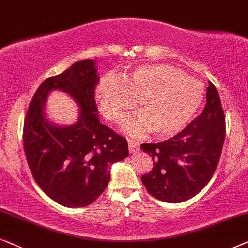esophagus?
<instances>
[{"label": "esophagus", "instance_id": "obj_1", "mask_svg": "<svg viewBox=\"0 0 248 248\" xmlns=\"http://www.w3.org/2000/svg\"><path fill=\"white\" fill-rule=\"evenodd\" d=\"M128 145H129L130 153H137L140 151V143L134 140H128Z\"/></svg>", "mask_w": 248, "mask_h": 248}]
</instances>
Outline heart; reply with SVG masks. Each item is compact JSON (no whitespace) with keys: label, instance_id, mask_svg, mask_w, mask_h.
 I'll return each mask as SVG.
<instances>
[{"label":"heart","instance_id":"obj_1","mask_svg":"<svg viewBox=\"0 0 248 248\" xmlns=\"http://www.w3.org/2000/svg\"><path fill=\"white\" fill-rule=\"evenodd\" d=\"M101 111L110 120L121 122L140 101L141 114L128 121L131 134L153 131L158 138L179 133L195 115L204 98V87L179 69L168 64H143L96 88Z\"/></svg>","mask_w":248,"mask_h":248}]
</instances>
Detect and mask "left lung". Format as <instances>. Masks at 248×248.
Instances as JSON below:
<instances>
[{"instance_id": "1", "label": "left lung", "mask_w": 248, "mask_h": 248, "mask_svg": "<svg viewBox=\"0 0 248 248\" xmlns=\"http://www.w3.org/2000/svg\"><path fill=\"white\" fill-rule=\"evenodd\" d=\"M226 136L224 114L212 82L202 113L166 141L141 144L154 167L141 181L148 193L167 203H181L199 194L212 178Z\"/></svg>"}]
</instances>
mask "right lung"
<instances>
[{
  "instance_id": "right-lung-1",
  "label": "right lung",
  "mask_w": 248,
  "mask_h": 248,
  "mask_svg": "<svg viewBox=\"0 0 248 248\" xmlns=\"http://www.w3.org/2000/svg\"><path fill=\"white\" fill-rule=\"evenodd\" d=\"M96 61L75 62L46 79L29 105L24 124V148L32 177L46 195L67 207L90 205L103 193L111 166L128 156L126 138L100 122L95 103ZM53 90L68 93L79 108L72 125L55 124L46 113Z\"/></svg>"
}]
</instances>
